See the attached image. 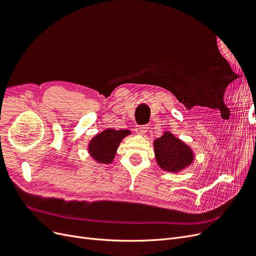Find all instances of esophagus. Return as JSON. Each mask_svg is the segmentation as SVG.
<instances>
[{
	"label": "esophagus",
	"mask_w": 256,
	"mask_h": 256,
	"mask_svg": "<svg viewBox=\"0 0 256 256\" xmlns=\"http://www.w3.org/2000/svg\"><path fill=\"white\" fill-rule=\"evenodd\" d=\"M147 130H148V127H147V126H138L136 128V132L138 134L143 136V134H145L147 132Z\"/></svg>",
	"instance_id": "esophagus-1"
}]
</instances>
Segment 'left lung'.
<instances>
[{"instance_id":"left-lung-1","label":"left lung","mask_w":256,"mask_h":256,"mask_svg":"<svg viewBox=\"0 0 256 256\" xmlns=\"http://www.w3.org/2000/svg\"><path fill=\"white\" fill-rule=\"evenodd\" d=\"M154 147L157 164L164 171L180 172L189 166L194 159L190 147L170 131H166L164 136L156 138Z\"/></svg>"}]
</instances>
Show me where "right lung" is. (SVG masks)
I'll use <instances>...</instances> for the list:
<instances>
[{
    "label": "right lung",
    "instance_id": "add662e5",
    "mask_svg": "<svg viewBox=\"0 0 256 256\" xmlns=\"http://www.w3.org/2000/svg\"><path fill=\"white\" fill-rule=\"evenodd\" d=\"M130 134L129 130L106 129L92 138L88 143V152L99 164H111L118 145L125 136Z\"/></svg>",
    "mask_w": 256,
    "mask_h": 256
}]
</instances>
